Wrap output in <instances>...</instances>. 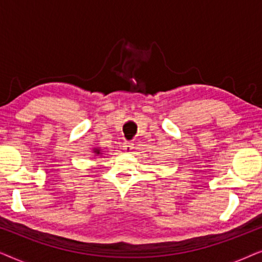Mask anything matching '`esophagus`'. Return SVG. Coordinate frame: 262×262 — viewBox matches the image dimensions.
Returning <instances> with one entry per match:
<instances>
[{
  "label": "esophagus",
  "mask_w": 262,
  "mask_h": 262,
  "mask_svg": "<svg viewBox=\"0 0 262 262\" xmlns=\"http://www.w3.org/2000/svg\"><path fill=\"white\" fill-rule=\"evenodd\" d=\"M123 149H124L126 152H131L132 149H134V144H132V143L125 142L124 144H123Z\"/></svg>",
  "instance_id": "obj_1"
}]
</instances>
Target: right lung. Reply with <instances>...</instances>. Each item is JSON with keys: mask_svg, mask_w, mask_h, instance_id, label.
Listing matches in <instances>:
<instances>
[{"mask_svg": "<svg viewBox=\"0 0 262 262\" xmlns=\"http://www.w3.org/2000/svg\"><path fill=\"white\" fill-rule=\"evenodd\" d=\"M101 149H100L99 148V146H98V148H94V149H93V154H94V156H100V155H101Z\"/></svg>", "mask_w": 262, "mask_h": 262, "instance_id": "1", "label": "right lung"}]
</instances>
